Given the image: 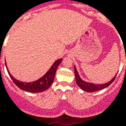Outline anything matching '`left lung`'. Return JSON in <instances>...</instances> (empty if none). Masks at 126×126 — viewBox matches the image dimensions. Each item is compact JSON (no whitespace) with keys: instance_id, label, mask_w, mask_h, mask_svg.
Here are the masks:
<instances>
[{"instance_id":"1","label":"left lung","mask_w":126,"mask_h":126,"mask_svg":"<svg viewBox=\"0 0 126 126\" xmlns=\"http://www.w3.org/2000/svg\"><path fill=\"white\" fill-rule=\"evenodd\" d=\"M75 69V79H76V82L80 89L86 92H89V93H93V92H95V91H100L102 89H105L106 87H108L110 84H112L113 81L115 80V79L116 77L117 74L116 75L114 76V78L112 79V80H110L109 82L105 84H93V83H91V82H88L84 81V80H82L80 79V76L79 75L78 72L77 71L76 67L75 66L74 67Z\"/></svg>"}]
</instances>
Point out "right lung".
I'll list each match as a JSON object with an SVG mask.
<instances>
[{
	"instance_id": "add662e5",
	"label": "right lung",
	"mask_w": 126,
	"mask_h": 126,
	"mask_svg": "<svg viewBox=\"0 0 126 126\" xmlns=\"http://www.w3.org/2000/svg\"><path fill=\"white\" fill-rule=\"evenodd\" d=\"M61 61H62V58L57 59V61H55V63L53 64L52 66L51 67L49 71L46 73L45 75L39 79L38 80L31 82H24L20 81V80H16V79H14L11 75V74L10 73L6 63L5 65L10 78L12 80V81L14 82V84H16L19 89L28 91L30 93H42V92L46 91L52 84L53 80H54L56 70Z\"/></svg>"
}]
</instances>
